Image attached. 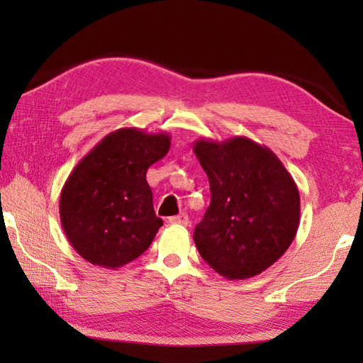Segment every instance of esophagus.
Masks as SVG:
<instances>
[{
	"label": "esophagus",
	"instance_id": "1",
	"mask_svg": "<svg viewBox=\"0 0 363 363\" xmlns=\"http://www.w3.org/2000/svg\"><path fill=\"white\" fill-rule=\"evenodd\" d=\"M168 223H172V225L187 226L189 225V217H187L186 213H179V215H176V217H169Z\"/></svg>",
	"mask_w": 363,
	"mask_h": 363
}]
</instances>
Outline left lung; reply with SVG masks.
Returning <instances> with one entry per match:
<instances>
[{
  "label": "left lung",
  "mask_w": 363,
  "mask_h": 363,
  "mask_svg": "<svg viewBox=\"0 0 363 363\" xmlns=\"http://www.w3.org/2000/svg\"><path fill=\"white\" fill-rule=\"evenodd\" d=\"M211 204L194 233L206 264L230 281L250 279L284 256L299 226V191L276 154L248 137L198 138Z\"/></svg>",
  "instance_id": "left-lung-1"
}]
</instances>
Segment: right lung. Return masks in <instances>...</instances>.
I'll list each match as a JSON object with an SVG mask.
<instances>
[{
	"label": "right lung",
	"mask_w": 363,
	"mask_h": 363,
	"mask_svg": "<svg viewBox=\"0 0 363 363\" xmlns=\"http://www.w3.org/2000/svg\"><path fill=\"white\" fill-rule=\"evenodd\" d=\"M168 133L112 130L84 156L60 191V225L91 265L115 269L148 250L162 226L146 172L169 150Z\"/></svg>",
	"instance_id": "1"
}]
</instances>
